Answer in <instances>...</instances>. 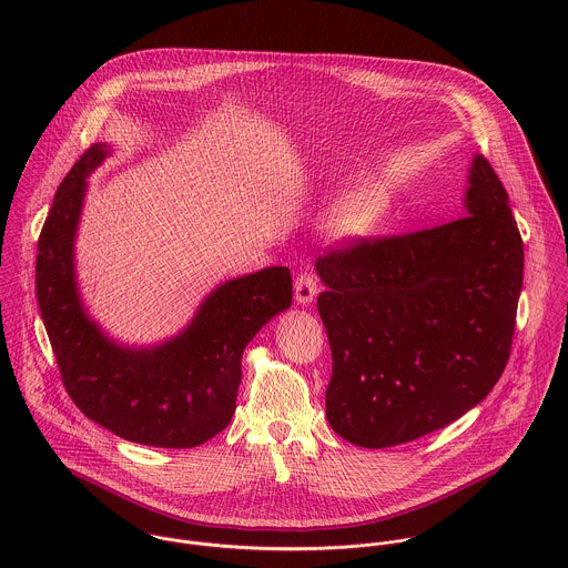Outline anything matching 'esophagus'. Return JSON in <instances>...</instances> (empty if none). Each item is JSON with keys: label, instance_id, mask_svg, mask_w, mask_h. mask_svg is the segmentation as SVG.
Wrapping results in <instances>:
<instances>
[{"label": "esophagus", "instance_id": "1", "mask_svg": "<svg viewBox=\"0 0 568 568\" xmlns=\"http://www.w3.org/2000/svg\"><path fill=\"white\" fill-rule=\"evenodd\" d=\"M320 293V284H317V277L313 273H302L297 280H295V300L297 304L306 306L311 304Z\"/></svg>", "mask_w": 568, "mask_h": 568}]
</instances>
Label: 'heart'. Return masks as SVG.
Here are the masks:
<instances>
[{
	"instance_id": "obj_1",
	"label": "heart",
	"mask_w": 568,
	"mask_h": 568,
	"mask_svg": "<svg viewBox=\"0 0 568 568\" xmlns=\"http://www.w3.org/2000/svg\"><path fill=\"white\" fill-rule=\"evenodd\" d=\"M389 190L385 185H363L345 194L327 219V234L336 243H356L374 234L389 212Z\"/></svg>"
}]
</instances>
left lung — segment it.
I'll return each instance as SVG.
<instances>
[{
  "label": "left lung",
  "mask_w": 568,
  "mask_h": 568,
  "mask_svg": "<svg viewBox=\"0 0 568 568\" xmlns=\"http://www.w3.org/2000/svg\"><path fill=\"white\" fill-rule=\"evenodd\" d=\"M459 221L363 241L315 262L332 349L325 417L363 448L428 435L498 383L523 291V241L507 192L475 155Z\"/></svg>",
  "instance_id": "1"
}]
</instances>
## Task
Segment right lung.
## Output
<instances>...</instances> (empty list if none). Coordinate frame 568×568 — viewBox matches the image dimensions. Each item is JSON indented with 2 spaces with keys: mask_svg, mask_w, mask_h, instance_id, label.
Returning <instances> with one entry per match:
<instances>
[{
  "mask_svg": "<svg viewBox=\"0 0 568 568\" xmlns=\"http://www.w3.org/2000/svg\"><path fill=\"white\" fill-rule=\"evenodd\" d=\"M113 153L93 144L57 190L37 255V302L65 389L82 413L118 437L194 448L236 410L248 341L293 300L291 271L266 266L212 288L176 334L131 345L113 338L82 300L77 239L91 172Z\"/></svg>",
  "mask_w": 568,
  "mask_h": 568,
  "instance_id": "add662e5",
  "label": "right lung"
}]
</instances>
